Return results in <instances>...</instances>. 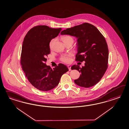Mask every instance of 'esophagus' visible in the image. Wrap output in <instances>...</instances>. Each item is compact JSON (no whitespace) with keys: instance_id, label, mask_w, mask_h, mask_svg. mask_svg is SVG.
Returning a JSON list of instances; mask_svg holds the SVG:
<instances>
[{"instance_id":"esophagus-1","label":"esophagus","mask_w":129,"mask_h":129,"mask_svg":"<svg viewBox=\"0 0 129 129\" xmlns=\"http://www.w3.org/2000/svg\"><path fill=\"white\" fill-rule=\"evenodd\" d=\"M67 67H68V69H69V71H70V70H71V66H70V65H68Z\"/></svg>"}]
</instances>
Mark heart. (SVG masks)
I'll return each mask as SVG.
<instances>
[{
	"label": "heart",
	"instance_id": "heart-1",
	"mask_svg": "<svg viewBox=\"0 0 129 129\" xmlns=\"http://www.w3.org/2000/svg\"><path fill=\"white\" fill-rule=\"evenodd\" d=\"M61 39L62 41L63 42L65 43V44L67 43H73L74 41L73 38L70 36V35H64L61 37ZM54 40H51L50 43H49V47L50 49L52 48L53 44L54 43ZM72 55L71 54H68L62 55L61 56L60 59L63 62L66 63H69L71 61V57Z\"/></svg>",
	"mask_w": 129,
	"mask_h": 129
}]
</instances>
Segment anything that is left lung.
Wrapping results in <instances>:
<instances>
[{
  "mask_svg": "<svg viewBox=\"0 0 129 129\" xmlns=\"http://www.w3.org/2000/svg\"><path fill=\"white\" fill-rule=\"evenodd\" d=\"M61 35H69L78 38V51L75 60L85 66L74 65L71 70H78L79 78L75 80L77 85L90 87L99 82L108 68L109 51L105 37L94 25L84 23L67 28Z\"/></svg>",
  "mask_w": 129,
  "mask_h": 129,
  "instance_id": "obj_1",
  "label": "left lung"
}]
</instances>
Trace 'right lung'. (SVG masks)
<instances>
[{"label":"right lung","mask_w":129,"mask_h":129,"mask_svg":"<svg viewBox=\"0 0 129 129\" xmlns=\"http://www.w3.org/2000/svg\"><path fill=\"white\" fill-rule=\"evenodd\" d=\"M61 28L37 25L31 28L23 40L20 63L29 82L36 89L47 91L59 84L63 74L69 71L61 63L52 69L47 66L46 57L50 53L49 43L59 35Z\"/></svg>","instance_id":"right-lung-1"}]
</instances>
